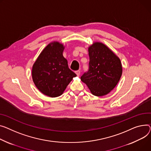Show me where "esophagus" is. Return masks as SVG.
I'll return each instance as SVG.
<instances>
[{"label":"esophagus","instance_id":"1","mask_svg":"<svg viewBox=\"0 0 151 151\" xmlns=\"http://www.w3.org/2000/svg\"><path fill=\"white\" fill-rule=\"evenodd\" d=\"M75 73L76 75L79 76L80 75V73H81V72H80V70H76V71H75Z\"/></svg>","mask_w":151,"mask_h":151}]
</instances>
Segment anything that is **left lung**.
Listing matches in <instances>:
<instances>
[{
    "label": "left lung",
    "instance_id": "obj_1",
    "mask_svg": "<svg viewBox=\"0 0 151 151\" xmlns=\"http://www.w3.org/2000/svg\"><path fill=\"white\" fill-rule=\"evenodd\" d=\"M88 69L81 76V80L93 95H107L115 88L122 76L120 59L100 42H95L88 48Z\"/></svg>",
    "mask_w": 151,
    "mask_h": 151
}]
</instances>
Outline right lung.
<instances>
[{
    "label": "right lung",
    "instance_id": "obj_1",
    "mask_svg": "<svg viewBox=\"0 0 151 151\" xmlns=\"http://www.w3.org/2000/svg\"><path fill=\"white\" fill-rule=\"evenodd\" d=\"M63 44L55 42L48 44L40 54L32 69L36 87L50 97L61 95L76 75L68 68L63 55Z\"/></svg>",
    "mask_w": 151,
    "mask_h": 151
}]
</instances>
